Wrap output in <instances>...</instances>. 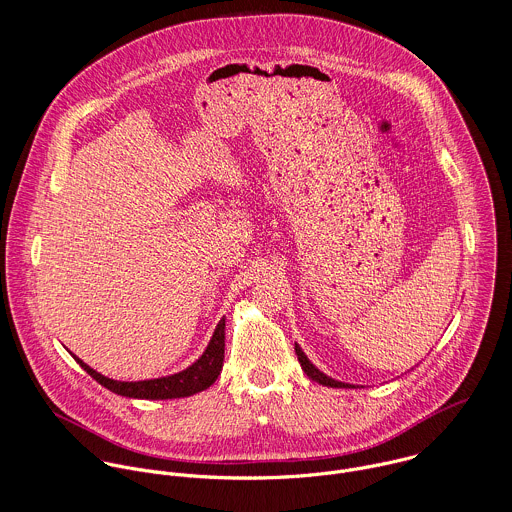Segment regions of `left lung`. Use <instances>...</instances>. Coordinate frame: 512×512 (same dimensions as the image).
<instances>
[{
	"mask_svg": "<svg viewBox=\"0 0 512 512\" xmlns=\"http://www.w3.org/2000/svg\"><path fill=\"white\" fill-rule=\"evenodd\" d=\"M295 355H297V361H299V365L303 368V372H305L311 380H315V382H319V384H323V386H331V388H353L351 384L339 382V380H335V378L323 374L317 366L311 365V361L305 357V353L301 351L299 345H295Z\"/></svg>",
	"mask_w": 512,
	"mask_h": 512,
	"instance_id": "left-lung-1",
	"label": "left lung"
}]
</instances>
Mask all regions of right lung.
Wrapping results in <instances>:
<instances>
[{
	"mask_svg": "<svg viewBox=\"0 0 512 512\" xmlns=\"http://www.w3.org/2000/svg\"><path fill=\"white\" fill-rule=\"evenodd\" d=\"M73 355V353H71ZM74 357V355H73ZM74 361L82 366L98 384L104 388L126 396V398H146V400H167V398H185L193 396L197 392L207 390L217 378L222 370V361H224V317L220 319L213 339L205 353L195 361L193 365L187 366L181 372H175L171 376H161V378H151V380H138V382H122L108 378L94 368L82 363L78 357Z\"/></svg>",
	"mask_w": 512,
	"mask_h": 512,
	"instance_id": "obj_1",
	"label": "right lung"
}]
</instances>
